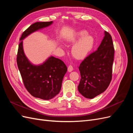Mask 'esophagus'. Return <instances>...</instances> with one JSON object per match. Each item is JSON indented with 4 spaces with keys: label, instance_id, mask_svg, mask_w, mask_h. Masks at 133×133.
I'll list each match as a JSON object with an SVG mask.
<instances>
[{
    "label": "esophagus",
    "instance_id": "obj_1",
    "mask_svg": "<svg viewBox=\"0 0 133 133\" xmlns=\"http://www.w3.org/2000/svg\"><path fill=\"white\" fill-rule=\"evenodd\" d=\"M73 70V66H72V65H69V66H68V71L69 72H71Z\"/></svg>",
    "mask_w": 133,
    "mask_h": 133
}]
</instances>
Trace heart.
Returning <instances> with one entry per match:
<instances>
[{
    "mask_svg": "<svg viewBox=\"0 0 133 133\" xmlns=\"http://www.w3.org/2000/svg\"><path fill=\"white\" fill-rule=\"evenodd\" d=\"M66 42L69 44H74L71 49V54L78 59L85 58L89 54L94 44L92 36L88 34L85 30H81L71 34L66 38ZM63 46L62 45H60Z\"/></svg>",
    "mask_w": 133,
    "mask_h": 133,
    "instance_id": "1",
    "label": "heart"
}]
</instances>
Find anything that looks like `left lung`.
<instances>
[{"instance_id":"8db88e82","label":"left lung","mask_w":133,"mask_h":133,"mask_svg":"<svg viewBox=\"0 0 133 133\" xmlns=\"http://www.w3.org/2000/svg\"><path fill=\"white\" fill-rule=\"evenodd\" d=\"M114 55L111 37L105 31L97 50L84 59L79 67L81 79L78 88L84 97L92 99L107 89L112 78Z\"/></svg>"}]
</instances>
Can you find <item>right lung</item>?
I'll use <instances>...</instances> for the list:
<instances>
[{"instance_id": "1", "label": "right lung", "mask_w": 133, "mask_h": 133, "mask_svg": "<svg viewBox=\"0 0 133 133\" xmlns=\"http://www.w3.org/2000/svg\"><path fill=\"white\" fill-rule=\"evenodd\" d=\"M53 23V21L35 23L24 31L20 39L17 58L18 69L26 90L32 96L43 100L51 99L59 94L67 67L62 60L53 56L41 64H32L24 52L23 40Z\"/></svg>"}]
</instances>
